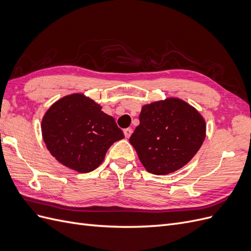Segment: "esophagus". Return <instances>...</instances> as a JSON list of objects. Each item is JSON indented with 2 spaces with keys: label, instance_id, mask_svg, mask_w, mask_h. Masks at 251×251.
Returning a JSON list of instances; mask_svg holds the SVG:
<instances>
[{
  "label": "esophagus",
  "instance_id": "1",
  "mask_svg": "<svg viewBox=\"0 0 251 251\" xmlns=\"http://www.w3.org/2000/svg\"><path fill=\"white\" fill-rule=\"evenodd\" d=\"M132 128L131 127H127V128H125L124 130V134H125V136H126V138H128L130 137V136L132 135Z\"/></svg>",
  "mask_w": 251,
  "mask_h": 251
}]
</instances>
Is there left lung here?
Masks as SVG:
<instances>
[{
	"mask_svg": "<svg viewBox=\"0 0 251 251\" xmlns=\"http://www.w3.org/2000/svg\"><path fill=\"white\" fill-rule=\"evenodd\" d=\"M130 137L141 163L154 175H168L191 161L201 148L206 126L200 113L178 98L142 107Z\"/></svg>",
	"mask_w": 251,
	"mask_h": 251,
	"instance_id": "left-lung-1",
	"label": "left lung"
}]
</instances>
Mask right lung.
Masks as SVG:
<instances>
[{"instance_id":"add662e5","label":"right lung","mask_w":251,"mask_h":251,"mask_svg":"<svg viewBox=\"0 0 251 251\" xmlns=\"http://www.w3.org/2000/svg\"><path fill=\"white\" fill-rule=\"evenodd\" d=\"M42 133L51 155L78 173L94 171L112 144L125 138L114 118L82 94L52 104L42 120Z\"/></svg>"}]
</instances>
